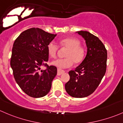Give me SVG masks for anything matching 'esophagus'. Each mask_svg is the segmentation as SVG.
Here are the masks:
<instances>
[{
  "label": "esophagus",
  "instance_id": "esophagus-1",
  "mask_svg": "<svg viewBox=\"0 0 123 123\" xmlns=\"http://www.w3.org/2000/svg\"><path fill=\"white\" fill-rule=\"evenodd\" d=\"M64 72H65V71H63V70L60 69H58V70H57V75H58V76H60V75H61L62 74H64Z\"/></svg>",
  "mask_w": 123,
  "mask_h": 123
}]
</instances>
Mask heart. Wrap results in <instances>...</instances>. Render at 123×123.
<instances>
[{
	"label": "heart",
	"mask_w": 123,
	"mask_h": 123,
	"mask_svg": "<svg viewBox=\"0 0 123 123\" xmlns=\"http://www.w3.org/2000/svg\"><path fill=\"white\" fill-rule=\"evenodd\" d=\"M61 47H66L67 50L65 54L66 58L57 59L51 62L52 65L59 69L68 68L72 67L73 63L79 64L84 59L85 50L80 45V41L74 37H67L61 39L58 41ZM47 52L51 58H55L57 54L58 47L54 42H50L47 46Z\"/></svg>",
	"instance_id": "heart-1"
}]
</instances>
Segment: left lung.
I'll list each match as a JSON object with an SVG mask.
<instances>
[{"mask_svg": "<svg viewBox=\"0 0 123 123\" xmlns=\"http://www.w3.org/2000/svg\"><path fill=\"white\" fill-rule=\"evenodd\" d=\"M85 40L87 53L82 63L70 71L69 80L65 85L69 95L73 98H85L96 89L106 71L107 54L98 37L86 31H77Z\"/></svg>", "mask_w": 123, "mask_h": 123, "instance_id": "8db88e82", "label": "left lung"}]
</instances>
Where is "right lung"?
Wrapping results in <instances>:
<instances>
[{
  "label": "right lung",
  "instance_id": "right-lung-1",
  "mask_svg": "<svg viewBox=\"0 0 123 123\" xmlns=\"http://www.w3.org/2000/svg\"><path fill=\"white\" fill-rule=\"evenodd\" d=\"M38 28L22 32L13 45L10 66L16 82L25 93L34 98L45 96L57 73L55 66L48 67L47 46L56 37ZM47 66L46 70H41Z\"/></svg>",
  "mask_w": 123,
  "mask_h": 123
}]
</instances>
